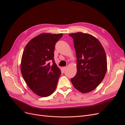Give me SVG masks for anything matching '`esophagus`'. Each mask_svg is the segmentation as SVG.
Returning <instances> with one entry per match:
<instances>
[{
  "label": "esophagus",
  "mask_w": 125,
  "mask_h": 125,
  "mask_svg": "<svg viewBox=\"0 0 125 125\" xmlns=\"http://www.w3.org/2000/svg\"><path fill=\"white\" fill-rule=\"evenodd\" d=\"M66 69V67H62V70H63V71H65Z\"/></svg>",
  "instance_id": "obj_1"
}]
</instances>
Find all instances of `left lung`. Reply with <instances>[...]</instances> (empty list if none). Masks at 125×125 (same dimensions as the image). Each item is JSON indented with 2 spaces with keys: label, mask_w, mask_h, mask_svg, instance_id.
<instances>
[{
  "label": "left lung",
  "mask_w": 125,
  "mask_h": 125,
  "mask_svg": "<svg viewBox=\"0 0 125 125\" xmlns=\"http://www.w3.org/2000/svg\"><path fill=\"white\" fill-rule=\"evenodd\" d=\"M69 35L73 39L77 58V73L71 78V83L80 92H90L98 86L105 75V52L98 39L91 34L80 32Z\"/></svg>",
  "instance_id": "8db88e82"
}]
</instances>
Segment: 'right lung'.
I'll return each instance as SVG.
<instances>
[{"instance_id": "obj_1", "label": "right lung", "mask_w": 125, "mask_h": 125, "mask_svg": "<svg viewBox=\"0 0 125 125\" xmlns=\"http://www.w3.org/2000/svg\"><path fill=\"white\" fill-rule=\"evenodd\" d=\"M62 36V33H42L31 39L23 51L22 75L29 88L39 96H49L56 89L61 72L54 61V52Z\"/></svg>"}]
</instances>
